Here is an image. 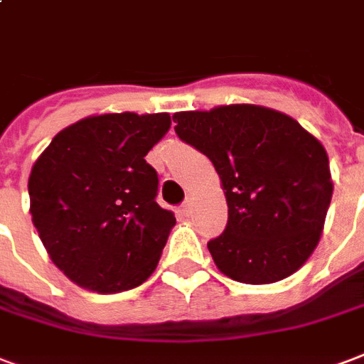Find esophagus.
<instances>
[{
    "mask_svg": "<svg viewBox=\"0 0 364 364\" xmlns=\"http://www.w3.org/2000/svg\"><path fill=\"white\" fill-rule=\"evenodd\" d=\"M192 211H193L192 199H188V201H184V203H182V207H180V213H182V215H186V217H190V215H192Z\"/></svg>",
    "mask_w": 364,
    "mask_h": 364,
    "instance_id": "1",
    "label": "esophagus"
}]
</instances>
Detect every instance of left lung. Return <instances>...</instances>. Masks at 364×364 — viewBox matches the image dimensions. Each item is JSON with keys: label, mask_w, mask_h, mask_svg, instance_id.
I'll list each match as a JSON object with an SVG mask.
<instances>
[{"label": "left lung", "mask_w": 364, "mask_h": 364, "mask_svg": "<svg viewBox=\"0 0 364 364\" xmlns=\"http://www.w3.org/2000/svg\"><path fill=\"white\" fill-rule=\"evenodd\" d=\"M172 120L223 182L228 224L207 244L218 270L237 282L272 284L301 269L334 190L321 141L288 114L250 103L182 111Z\"/></svg>", "instance_id": "1"}]
</instances>
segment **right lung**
Returning a JSON list of instances; mask_svg holds the SVG:
<instances>
[{"label":"right lung","mask_w":364,"mask_h":364,"mask_svg":"<svg viewBox=\"0 0 364 364\" xmlns=\"http://www.w3.org/2000/svg\"><path fill=\"white\" fill-rule=\"evenodd\" d=\"M168 128V113L95 114L61 130L32 166V223L80 288L127 291L157 269L176 218L155 201L146 155Z\"/></svg>","instance_id":"1"}]
</instances>
